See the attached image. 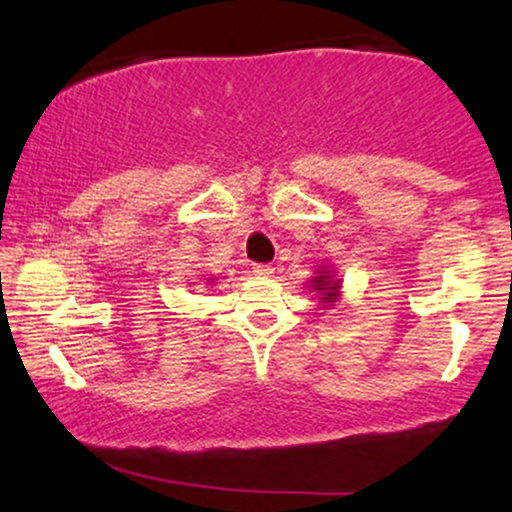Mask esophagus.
<instances>
[{"label":"esophagus","instance_id":"1","mask_svg":"<svg viewBox=\"0 0 512 512\" xmlns=\"http://www.w3.org/2000/svg\"><path fill=\"white\" fill-rule=\"evenodd\" d=\"M252 272H255V276H262V279H267V276L274 274V267H272V264H255V267H252Z\"/></svg>","mask_w":512,"mask_h":512}]
</instances>
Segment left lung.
<instances>
[{
	"instance_id": "1",
	"label": "left lung",
	"mask_w": 512,
	"mask_h": 512,
	"mask_svg": "<svg viewBox=\"0 0 512 512\" xmlns=\"http://www.w3.org/2000/svg\"><path fill=\"white\" fill-rule=\"evenodd\" d=\"M310 286H307V291H315L319 295V303L324 305H334L338 300V295H341V279H334V272L331 269H317V274L312 276Z\"/></svg>"
}]
</instances>
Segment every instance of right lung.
I'll return each mask as SVG.
<instances>
[{
	"label": "right lung",
	"mask_w": 512,
	"mask_h": 512,
	"mask_svg": "<svg viewBox=\"0 0 512 512\" xmlns=\"http://www.w3.org/2000/svg\"><path fill=\"white\" fill-rule=\"evenodd\" d=\"M207 283H214V279H209V281H207Z\"/></svg>",
	"instance_id": "right-lung-1"
}]
</instances>
